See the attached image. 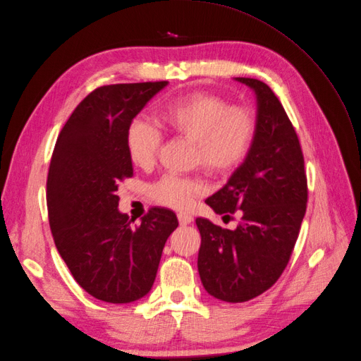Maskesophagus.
<instances>
[{
    "mask_svg": "<svg viewBox=\"0 0 361 361\" xmlns=\"http://www.w3.org/2000/svg\"><path fill=\"white\" fill-rule=\"evenodd\" d=\"M178 220H179V223H180V226H186V224H190L192 223V216H189V214H186V213H179L178 214Z\"/></svg>",
    "mask_w": 361,
    "mask_h": 361,
    "instance_id": "34e87169",
    "label": "esophagus"
}]
</instances>
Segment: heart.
I'll list each match as a JSON object with an SVG mask.
<instances>
[{
	"instance_id": "heart-1",
	"label": "heart",
	"mask_w": 361,
	"mask_h": 361,
	"mask_svg": "<svg viewBox=\"0 0 361 361\" xmlns=\"http://www.w3.org/2000/svg\"><path fill=\"white\" fill-rule=\"evenodd\" d=\"M156 123L167 134L194 142L195 161L209 175H227L239 167L255 141L257 121L243 106L207 92H190L166 102ZM160 142L159 134L142 121H134L125 135L128 160L140 169L152 166ZM200 180L167 175L152 186L153 198L169 208L188 209L202 194Z\"/></svg>"
}]
</instances>
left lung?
Returning <instances> with one entry per match:
<instances>
[{
	"label": "left lung",
	"mask_w": 361,
	"mask_h": 361,
	"mask_svg": "<svg viewBox=\"0 0 361 361\" xmlns=\"http://www.w3.org/2000/svg\"><path fill=\"white\" fill-rule=\"evenodd\" d=\"M257 94V135L227 183L205 200L217 214L242 219L235 230L195 220L201 235L198 272L204 288L228 303L267 291L286 269L306 213L302 147L281 102L265 82L236 77Z\"/></svg>",
	"instance_id": "left-lung-1"
}]
</instances>
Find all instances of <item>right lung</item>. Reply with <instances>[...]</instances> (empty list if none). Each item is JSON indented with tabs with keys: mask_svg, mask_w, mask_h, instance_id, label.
Here are the masks:
<instances>
[{
	"mask_svg": "<svg viewBox=\"0 0 361 361\" xmlns=\"http://www.w3.org/2000/svg\"><path fill=\"white\" fill-rule=\"evenodd\" d=\"M167 81L112 84L84 97L61 130L48 173L47 204L55 246L93 298L131 303L152 290L176 214L152 208L131 226L118 209L119 183L133 176L126 130Z\"/></svg>",
	"mask_w": 361,
	"mask_h": 361,
	"instance_id": "right-lung-1",
	"label": "right lung"
}]
</instances>
